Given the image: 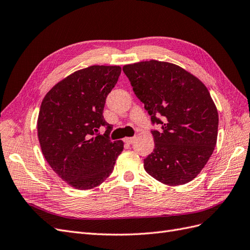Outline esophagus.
<instances>
[{
    "label": "esophagus",
    "mask_w": 250,
    "mask_h": 250,
    "mask_svg": "<svg viewBox=\"0 0 250 250\" xmlns=\"http://www.w3.org/2000/svg\"><path fill=\"white\" fill-rule=\"evenodd\" d=\"M133 141H134V138H125V139H124V142H125L126 144H132Z\"/></svg>",
    "instance_id": "34e87169"
}]
</instances>
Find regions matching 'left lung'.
I'll return each mask as SVG.
<instances>
[{
	"instance_id": "8db88e82",
	"label": "left lung",
	"mask_w": 250,
	"mask_h": 250,
	"mask_svg": "<svg viewBox=\"0 0 250 250\" xmlns=\"http://www.w3.org/2000/svg\"><path fill=\"white\" fill-rule=\"evenodd\" d=\"M133 92L151 117L154 149L146 172L169 186L194 179L213 154L218 111L207 86L180 66L150 60L123 66Z\"/></svg>"
}]
</instances>
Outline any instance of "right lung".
Listing matches in <instances>:
<instances>
[{
  "mask_svg": "<svg viewBox=\"0 0 250 250\" xmlns=\"http://www.w3.org/2000/svg\"><path fill=\"white\" fill-rule=\"evenodd\" d=\"M120 74L117 65L86 67L57 83L42 102L37 134L42 154L53 171L78 190L102 184L123 151L122 141L110 140L112 126L103 117Z\"/></svg>",
  "mask_w": 250,
  "mask_h": 250,
  "instance_id": "add662e5",
  "label": "right lung"
}]
</instances>
